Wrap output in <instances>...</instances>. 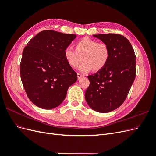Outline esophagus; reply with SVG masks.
Returning a JSON list of instances; mask_svg holds the SVG:
<instances>
[{
	"label": "esophagus",
	"mask_w": 156,
	"mask_h": 156,
	"mask_svg": "<svg viewBox=\"0 0 156 156\" xmlns=\"http://www.w3.org/2000/svg\"><path fill=\"white\" fill-rule=\"evenodd\" d=\"M83 77H84V75H82L81 73H77V77H78V79H80V78Z\"/></svg>",
	"instance_id": "1"
}]
</instances>
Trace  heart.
<instances>
[{"instance_id": "1", "label": "heart", "mask_w": 156, "mask_h": 156, "mask_svg": "<svg viewBox=\"0 0 156 156\" xmlns=\"http://www.w3.org/2000/svg\"><path fill=\"white\" fill-rule=\"evenodd\" d=\"M109 49L106 44L99 43L88 37H83L75 44V49L68 46L64 49V56L67 63L72 68L79 66L80 72L86 73L93 69L101 70L105 67L109 58Z\"/></svg>"}]
</instances>
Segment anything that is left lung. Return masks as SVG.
Segmentation results:
<instances>
[{
    "label": "left lung",
    "mask_w": 156,
    "mask_h": 156,
    "mask_svg": "<svg viewBox=\"0 0 156 156\" xmlns=\"http://www.w3.org/2000/svg\"><path fill=\"white\" fill-rule=\"evenodd\" d=\"M109 49L105 67L88 75L90 85L85 100L93 110L105 113L115 110L124 103L136 76V56L126 37L117 34L93 35Z\"/></svg>",
    "instance_id": "obj_1"
}]
</instances>
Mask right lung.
Listing matches in <instances>:
<instances>
[{
  "label": "right lung",
  "instance_id": "1",
  "mask_svg": "<svg viewBox=\"0 0 156 156\" xmlns=\"http://www.w3.org/2000/svg\"><path fill=\"white\" fill-rule=\"evenodd\" d=\"M76 37L51 30H43L27 43L23 51L20 74L29 100L51 109L60 105L68 88L77 81V73L65 60L64 49Z\"/></svg>",
  "mask_w": 156,
  "mask_h": 156
}]
</instances>
